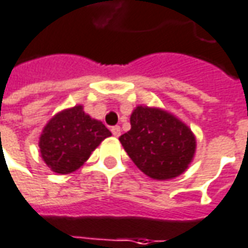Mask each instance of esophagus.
Segmentation results:
<instances>
[{
    "label": "esophagus",
    "mask_w": 248,
    "mask_h": 248,
    "mask_svg": "<svg viewBox=\"0 0 248 248\" xmlns=\"http://www.w3.org/2000/svg\"><path fill=\"white\" fill-rule=\"evenodd\" d=\"M111 133H112L115 137H119V136H121V127H119V126H112V127H111Z\"/></svg>",
    "instance_id": "esophagus-1"
}]
</instances>
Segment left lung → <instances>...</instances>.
<instances>
[{
  "label": "left lung",
  "mask_w": 248,
  "mask_h": 248,
  "mask_svg": "<svg viewBox=\"0 0 248 248\" xmlns=\"http://www.w3.org/2000/svg\"><path fill=\"white\" fill-rule=\"evenodd\" d=\"M131 129L119 137L133 163L152 179L179 176L194 157L195 137L172 114L138 106L130 117Z\"/></svg>",
  "instance_id": "8db88e82"
}]
</instances>
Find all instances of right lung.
I'll use <instances>...</instances> for the list:
<instances>
[{"label": "right lung", "mask_w": 248, "mask_h": 248, "mask_svg": "<svg viewBox=\"0 0 248 248\" xmlns=\"http://www.w3.org/2000/svg\"><path fill=\"white\" fill-rule=\"evenodd\" d=\"M111 131L89 117L82 106H75L54 115L39 138L40 155L57 173H70L89 159L91 153Z\"/></svg>", "instance_id": "right-lung-1"}]
</instances>
